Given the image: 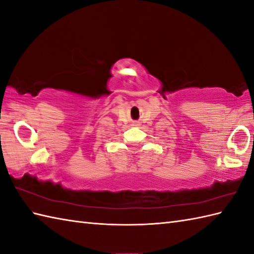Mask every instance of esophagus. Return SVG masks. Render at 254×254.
Wrapping results in <instances>:
<instances>
[{
    "instance_id": "34e87169",
    "label": "esophagus",
    "mask_w": 254,
    "mask_h": 254,
    "mask_svg": "<svg viewBox=\"0 0 254 254\" xmlns=\"http://www.w3.org/2000/svg\"><path fill=\"white\" fill-rule=\"evenodd\" d=\"M133 126H136V123H135V122H133Z\"/></svg>"
}]
</instances>
